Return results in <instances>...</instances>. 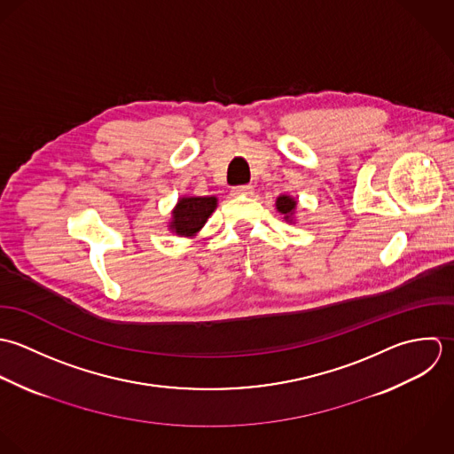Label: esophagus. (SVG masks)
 <instances>
[{
  "label": "esophagus",
  "mask_w": 454,
  "mask_h": 454,
  "mask_svg": "<svg viewBox=\"0 0 454 454\" xmlns=\"http://www.w3.org/2000/svg\"><path fill=\"white\" fill-rule=\"evenodd\" d=\"M254 192L253 185H237L231 189L233 196H251Z\"/></svg>",
  "instance_id": "1"
}]
</instances>
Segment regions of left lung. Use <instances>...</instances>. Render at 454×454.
Here are the masks:
<instances>
[{
	"instance_id": "1",
	"label": "left lung",
	"mask_w": 454,
	"mask_h": 454,
	"mask_svg": "<svg viewBox=\"0 0 454 454\" xmlns=\"http://www.w3.org/2000/svg\"><path fill=\"white\" fill-rule=\"evenodd\" d=\"M296 200L294 198H291V196H287V194H280L278 198H277V201H275V207H277V210L284 215V219L286 221H293V215H294V210H296Z\"/></svg>"
}]
</instances>
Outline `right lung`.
I'll return each instance as SVG.
<instances>
[{
	"label": "right lung",
	"mask_w": 454,
	"mask_h": 454,
	"mask_svg": "<svg viewBox=\"0 0 454 454\" xmlns=\"http://www.w3.org/2000/svg\"><path fill=\"white\" fill-rule=\"evenodd\" d=\"M217 207L215 196H184L174 212L170 230L181 237H194Z\"/></svg>",
	"instance_id": "right-lung-1"
}]
</instances>
